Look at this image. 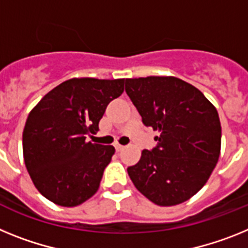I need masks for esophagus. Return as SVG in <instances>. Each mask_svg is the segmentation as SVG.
Listing matches in <instances>:
<instances>
[{"label": "esophagus", "instance_id": "1", "mask_svg": "<svg viewBox=\"0 0 248 248\" xmlns=\"http://www.w3.org/2000/svg\"><path fill=\"white\" fill-rule=\"evenodd\" d=\"M115 147H116V151H117V152H121V151L124 150V146L120 145V143H116Z\"/></svg>", "mask_w": 248, "mask_h": 248}]
</instances>
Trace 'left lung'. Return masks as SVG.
I'll return each mask as SVG.
<instances>
[{
  "label": "left lung",
  "mask_w": 248,
  "mask_h": 248,
  "mask_svg": "<svg viewBox=\"0 0 248 248\" xmlns=\"http://www.w3.org/2000/svg\"><path fill=\"white\" fill-rule=\"evenodd\" d=\"M126 93L145 126L160 135L127 169L133 185L158 206L189 200L206 185L221 152L216 107L195 86L173 76L126 78Z\"/></svg>",
  "instance_id": "left-lung-1"
}]
</instances>
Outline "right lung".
I'll use <instances>...</instances> for the list:
<instances>
[{"instance_id":"add662e5","label":"right lung","mask_w":248,"mask_h":248,"mask_svg":"<svg viewBox=\"0 0 248 248\" xmlns=\"http://www.w3.org/2000/svg\"><path fill=\"white\" fill-rule=\"evenodd\" d=\"M124 78H71L45 94L31 109L22 133L23 160L38 192L53 203L75 207L97 192L113 146L86 141Z\"/></svg>"}]
</instances>
